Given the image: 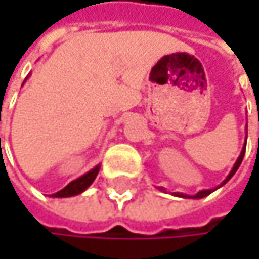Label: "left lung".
Masks as SVG:
<instances>
[{"label": "left lung", "mask_w": 259, "mask_h": 259, "mask_svg": "<svg viewBox=\"0 0 259 259\" xmlns=\"http://www.w3.org/2000/svg\"><path fill=\"white\" fill-rule=\"evenodd\" d=\"M244 151H246V144H244V147H243V150H241V153H240V156H238V159H237V162L234 163V166H233V169H231V172L228 174V177L224 180V183L221 184V186H224L227 181L230 180L231 177H233L234 174L237 172V169H238V166L241 165V160H243V157H244ZM219 186V187H221ZM211 192H214L213 189H208V190H199L196 195H193V196H189V195H184V193H174V195H177V196H181V198H204V196H207V195H210Z\"/></svg>", "instance_id": "obj_1"}]
</instances>
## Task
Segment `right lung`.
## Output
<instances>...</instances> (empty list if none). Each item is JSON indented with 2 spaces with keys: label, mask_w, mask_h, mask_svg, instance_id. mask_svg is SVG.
<instances>
[{
  "label": "right lung",
  "mask_w": 259,
  "mask_h": 259,
  "mask_svg": "<svg viewBox=\"0 0 259 259\" xmlns=\"http://www.w3.org/2000/svg\"><path fill=\"white\" fill-rule=\"evenodd\" d=\"M24 82H25V80H24ZM99 169H100V165L94 166L91 171H88L87 174H83L82 177H79V179H76L75 181L69 183L64 189H61L60 192L54 193L52 196H54V198H69V196H75V195L82 193V192L94 181V179L97 177Z\"/></svg>",
  "instance_id": "right-lung-1"
}]
</instances>
